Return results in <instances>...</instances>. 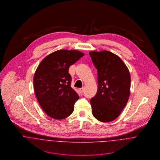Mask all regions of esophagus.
Masks as SVG:
<instances>
[{
  "label": "esophagus",
  "instance_id": "esophagus-1",
  "mask_svg": "<svg viewBox=\"0 0 160 160\" xmlns=\"http://www.w3.org/2000/svg\"><path fill=\"white\" fill-rule=\"evenodd\" d=\"M83 90H84V89L83 88H81V89H79V92L81 93H82V92H83Z\"/></svg>",
  "mask_w": 160,
  "mask_h": 160
}]
</instances>
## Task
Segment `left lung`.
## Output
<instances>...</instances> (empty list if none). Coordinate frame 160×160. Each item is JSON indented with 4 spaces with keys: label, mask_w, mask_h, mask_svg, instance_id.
<instances>
[{
    "label": "left lung",
    "mask_w": 160,
    "mask_h": 160,
    "mask_svg": "<svg viewBox=\"0 0 160 160\" xmlns=\"http://www.w3.org/2000/svg\"><path fill=\"white\" fill-rule=\"evenodd\" d=\"M97 69L98 89L90 100L93 116L101 122L116 119L128 103L131 92L129 71L113 53L102 50L89 52Z\"/></svg>",
    "instance_id": "8db88e82"
}]
</instances>
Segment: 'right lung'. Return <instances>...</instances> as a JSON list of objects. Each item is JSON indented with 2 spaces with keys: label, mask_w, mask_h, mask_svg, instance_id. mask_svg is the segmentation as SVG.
I'll use <instances>...</instances> for the list:
<instances>
[{
  "label": "right lung",
  "mask_w": 160,
  "mask_h": 160,
  "mask_svg": "<svg viewBox=\"0 0 160 160\" xmlns=\"http://www.w3.org/2000/svg\"><path fill=\"white\" fill-rule=\"evenodd\" d=\"M84 54L76 50H59L39 63L34 76V89L44 112L50 117L63 119L71 114L79 97L71 87L69 67Z\"/></svg>",
  "instance_id": "obj_1"
}]
</instances>
